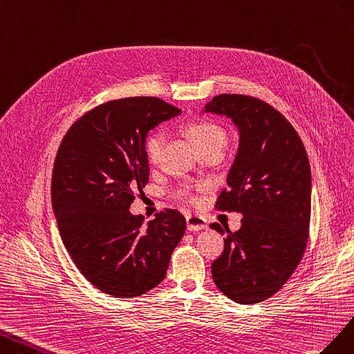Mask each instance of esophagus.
Here are the masks:
<instances>
[{
	"label": "esophagus",
	"instance_id": "34e87169",
	"mask_svg": "<svg viewBox=\"0 0 354 354\" xmlns=\"http://www.w3.org/2000/svg\"><path fill=\"white\" fill-rule=\"evenodd\" d=\"M187 227L189 231H200L207 228V222L203 216L200 215H187Z\"/></svg>",
	"mask_w": 354,
	"mask_h": 354
}]
</instances>
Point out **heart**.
<instances>
[{
  "instance_id": "heart-1",
  "label": "heart",
  "mask_w": 354,
  "mask_h": 354,
  "mask_svg": "<svg viewBox=\"0 0 354 354\" xmlns=\"http://www.w3.org/2000/svg\"><path fill=\"white\" fill-rule=\"evenodd\" d=\"M187 133L193 140L197 151H205L212 148L222 149L227 142L225 130L215 121L210 120H196L187 126ZM166 144V135L163 130H154L145 140V156L149 163L156 165L160 160L161 151Z\"/></svg>"
}]
</instances>
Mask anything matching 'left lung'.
Returning <instances> with one entry per match:
<instances>
[{
	"mask_svg": "<svg viewBox=\"0 0 354 354\" xmlns=\"http://www.w3.org/2000/svg\"><path fill=\"white\" fill-rule=\"evenodd\" d=\"M206 113L233 120L240 133L234 163L215 207L243 215L212 262L222 294L239 304H257L286 283L306 252L311 214V170L297 130L277 109L246 95H218Z\"/></svg>",
	"mask_w": 354,
	"mask_h": 354,
	"instance_id": "1",
	"label": "left lung"
}]
</instances>
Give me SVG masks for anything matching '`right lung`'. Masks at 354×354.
<instances>
[{
  "mask_svg": "<svg viewBox=\"0 0 354 354\" xmlns=\"http://www.w3.org/2000/svg\"><path fill=\"white\" fill-rule=\"evenodd\" d=\"M180 109L158 97L109 100L69 127L59 145L52 205L60 237L82 274L115 298H135L166 277L187 222L176 209L153 221L129 212L148 184L145 140Z\"/></svg>",
  "mask_w": 354,
  "mask_h": 354,
  "instance_id": "obj_1",
  "label": "right lung"
}]
</instances>
